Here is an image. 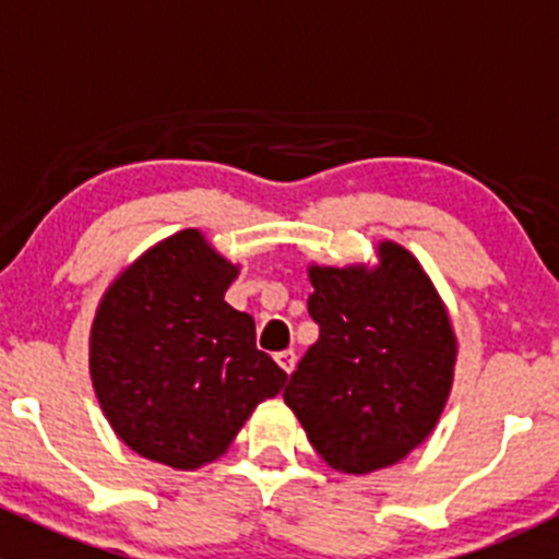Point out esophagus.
I'll return each mask as SVG.
<instances>
[{
    "label": "esophagus",
    "mask_w": 559,
    "mask_h": 559,
    "mask_svg": "<svg viewBox=\"0 0 559 559\" xmlns=\"http://www.w3.org/2000/svg\"><path fill=\"white\" fill-rule=\"evenodd\" d=\"M275 362H278V368L284 370V373H295V368H297V354L292 352H281V354H275Z\"/></svg>",
    "instance_id": "esophagus-1"
}]
</instances>
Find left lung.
Listing matches in <instances>:
<instances>
[{"label":"left lung","mask_w":559,"mask_h":559,"mask_svg":"<svg viewBox=\"0 0 559 559\" xmlns=\"http://www.w3.org/2000/svg\"><path fill=\"white\" fill-rule=\"evenodd\" d=\"M319 341L284 403L316 454L348 476L405 460L432 436L454 386V321L419 259L379 240L376 262L308 264Z\"/></svg>","instance_id":"left-lung-1"}]
</instances>
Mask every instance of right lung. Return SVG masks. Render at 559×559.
Returning <instances> with one entry per match:
<instances>
[{
  "label": "right lung",
  "instance_id": "obj_1",
  "mask_svg": "<svg viewBox=\"0 0 559 559\" xmlns=\"http://www.w3.org/2000/svg\"><path fill=\"white\" fill-rule=\"evenodd\" d=\"M240 275L202 229L145 248L107 284L88 330V373L107 425L151 462L197 471L233 447L289 376L257 348L224 292Z\"/></svg>",
  "mask_w": 559,
  "mask_h": 559
}]
</instances>
